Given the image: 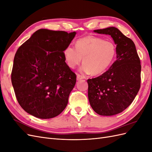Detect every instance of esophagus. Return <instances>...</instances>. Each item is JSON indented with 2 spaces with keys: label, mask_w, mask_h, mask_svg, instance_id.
Wrapping results in <instances>:
<instances>
[{
  "label": "esophagus",
  "mask_w": 152,
  "mask_h": 152,
  "mask_svg": "<svg viewBox=\"0 0 152 152\" xmlns=\"http://www.w3.org/2000/svg\"><path fill=\"white\" fill-rule=\"evenodd\" d=\"M83 79H84V77H82V76H81L80 75H79V74H77V80H80Z\"/></svg>",
  "instance_id": "34e87169"
}]
</instances>
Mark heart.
Masks as SVG:
<instances>
[{"label": "heart", "mask_w": 152, "mask_h": 152, "mask_svg": "<svg viewBox=\"0 0 152 152\" xmlns=\"http://www.w3.org/2000/svg\"><path fill=\"white\" fill-rule=\"evenodd\" d=\"M64 58L68 66L75 68L81 63L80 71L89 74H102L112 65L116 55V48L112 42L95 36L88 35L78 40L75 48L72 45L64 49Z\"/></svg>", "instance_id": "b5f03b06"}]
</instances>
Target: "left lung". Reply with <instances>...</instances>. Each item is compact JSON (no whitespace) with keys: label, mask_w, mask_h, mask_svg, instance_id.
<instances>
[{"label":"left lung","mask_w":152,"mask_h":152,"mask_svg":"<svg viewBox=\"0 0 152 152\" xmlns=\"http://www.w3.org/2000/svg\"><path fill=\"white\" fill-rule=\"evenodd\" d=\"M109 35L116 44L117 59L100 76L87 80L88 98L94 111L100 115L121 113L134 99L140 88V59L134 43L115 27L95 30Z\"/></svg>","instance_id":"1"}]
</instances>
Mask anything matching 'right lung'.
Here are the masks:
<instances>
[{
	"label": "right lung",
	"mask_w": 152,
	"mask_h": 152,
	"mask_svg": "<svg viewBox=\"0 0 152 152\" xmlns=\"http://www.w3.org/2000/svg\"><path fill=\"white\" fill-rule=\"evenodd\" d=\"M76 32L39 29L18 48L11 82L22 108L37 118L58 116L66 108L76 75L63 51Z\"/></svg>",
	"instance_id": "obj_1"
}]
</instances>
